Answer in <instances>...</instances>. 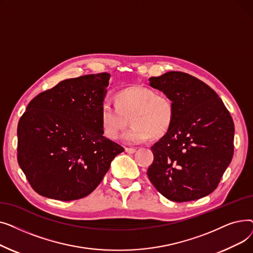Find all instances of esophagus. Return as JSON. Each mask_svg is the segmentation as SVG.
Here are the masks:
<instances>
[{
	"mask_svg": "<svg viewBox=\"0 0 253 253\" xmlns=\"http://www.w3.org/2000/svg\"><path fill=\"white\" fill-rule=\"evenodd\" d=\"M125 152L128 154H134L136 152V149L134 148H125Z\"/></svg>",
	"mask_w": 253,
	"mask_h": 253,
	"instance_id": "esophagus-1",
	"label": "esophagus"
}]
</instances>
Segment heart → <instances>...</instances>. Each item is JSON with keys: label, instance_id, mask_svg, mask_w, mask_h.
<instances>
[{"label": "heart", "instance_id": "obj_1", "mask_svg": "<svg viewBox=\"0 0 253 253\" xmlns=\"http://www.w3.org/2000/svg\"><path fill=\"white\" fill-rule=\"evenodd\" d=\"M116 106L103 103L100 109L102 133L115 140L129 125L122 139L131 144L141 143L150 136H163L172 125L175 114L173 100L164 93L144 86H132L117 93Z\"/></svg>", "mask_w": 253, "mask_h": 253}]
</instances>
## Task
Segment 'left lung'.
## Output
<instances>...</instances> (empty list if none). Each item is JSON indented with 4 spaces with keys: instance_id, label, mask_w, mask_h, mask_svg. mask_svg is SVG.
Here are the masks:
<instances>
[{
    "instance_id": "obj_1",
    "label": "left lung",
    "mask_w": 253,
    "mask_h": 253,
    "mask_svg": "<svg viewBox=\"0 0 253 253\" xmlns=\"http://www.w3.org/2000/svg\"><path fill=\"white\" fill-rule=\"evenodd\" d=\"M149 81L175 108L171 127L151 148V182L174 202L211 194L234 154L235 127L229 111L213 89L189 74L168 72Z\"/></svg>"
}]
</instances>
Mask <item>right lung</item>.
I'll use <instances>...</instances> for the list:
<instances>
[{
	"instance_id": "1",
	"label": "right lung",
	"mask_w": 253,
	"mask_h": 253,
	"mask_svg": "<svg viewBox=\"0 0 253 253\" xmlns=\"http://www.w3.org/2000/svg\"><path fill=\"white\" fill-rule=\"evenodd\" d=\"M110 77L64 80L29 103L17 127V161L39 195L59 201L88 196L124 152L100 125Z\"/></svg>"
}]
</instances>
